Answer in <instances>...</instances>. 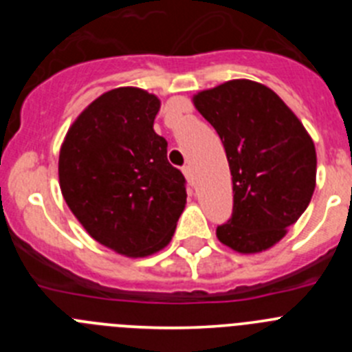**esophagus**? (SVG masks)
Segmentation results:
<instances>
[{
	"label": "esophagus",
	"instance_id": "esophagus-1",
	"mask_svg": "<svg viewBox=\"0 0 352 352\" xmlns=\"http://www.w3.org/2000/svg\"><path fill=\"white\" fill-rule=\"evenodd\" d=\"M183 174H185L186 182L194 185V173H192V167L190 166H183Z\"/></svg>",
	"mask_w": 352,
	"mask_h": 352
}]
</instances>
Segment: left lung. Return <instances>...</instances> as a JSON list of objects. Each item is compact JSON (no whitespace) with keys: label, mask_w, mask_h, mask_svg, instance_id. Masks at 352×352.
<instances>
[{"label":"left lung","mask_w":352,"mask_h":352,"mask_svg":"<svg viewBox=\"0 0 352 352\" xmlns=\"http://www.w3.org/2000/svg\"><path fill=\"white\" fill-rule=\"evenodd\" d=\"M194 104L220 135L232 176V214L217 236L241 254L273 247L312 199V139L280 96L254 80L223 82Z\"/></svg>","instance_id":"left-lung-1"}]
</instances>
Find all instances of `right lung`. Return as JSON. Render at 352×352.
Returning <instances> with one entry per match:
<instances>
[{"label": "right lung", "mask_w": 352, "mask_h": 352, "mask_svg": "<svg viewBox=\"0 0 352 352\" xmlns=\"http://www.w3.org/2000/svg\"><path fill=\"white\" fill-rule=\"evenodd\" d=\"M158 109L144 89H111L74 121L60 151L68 208L93 239L123 256L166 247L186 203L185 176L153 130Z\"/></svg>", "instance_id": "1"}]
</instances>
